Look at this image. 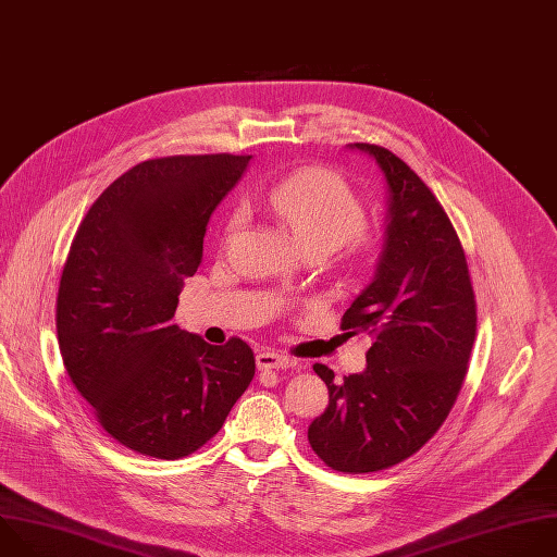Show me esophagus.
Segmentation results:
<instances>
[{"label": "esophagus", "mask_w": 557, "mask_h": 557, "mask_svg": "<svg viewBox=\"0 0 557 557\" xmlns=\"http://www.w3.org/2000/svg\"><path fill=\"white\" fill-rule=\"evenodd\" d=\"M256 362L262 372H269V369H288V367L297 364V360H293L290 356H284L280 351H260L256 356Z\"/></svg>", "instance_id": "esophagus-1"}]
</instances>
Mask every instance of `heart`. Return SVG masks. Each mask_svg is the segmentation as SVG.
I'll return each instance as SVG.
<instances>
[{"label":"heart","mask_w":557,"mask_h":557,"mask_svg":"<svg viewBox=\"0 0 557 557\" xmlns=\"http://www.w3.org/2000/svg\"><path fill=\"white\" fill-rule=\"evenodd\" d=\"M260 201L277 216L306 247H321L325 251L349 243L356 251L367 249L362 238L364 208L351 185L336 172L325 168L299 170L273 188H269ZM238 219H232L227 234L236 232Z\"/></svg>","instance_id":"obj_1"}]
</instances>
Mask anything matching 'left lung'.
<instances>
[{"instance_id": "left-lung-1", "label": "left lung", "mask_w": 557, "mask_h": 557, "mask_svg": "<svg viewBox=\"0 0 557 557\" xmlns=\"http://www.w3.org/2000/svg\"><path fill=\"white\" fill-rule=\"evenodd\" d=\"M374 157L387 181L385 247L369 284L345 310L347 336L369 334L367 369L334 383L314 362L330 403L308 442L332 470L379 472L418 453L446 422L468 374L476 301L459 236L429 185L392 150Z\"/></svg>"}]
</instances>
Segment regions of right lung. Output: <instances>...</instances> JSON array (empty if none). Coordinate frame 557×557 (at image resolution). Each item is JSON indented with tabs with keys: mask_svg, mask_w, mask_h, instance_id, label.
Segmentation results:
<instances>
[{
	"mask_svg": "<svg viewBox=\"0 0 557 557\" xmlns=\"http://www.w3.org/2000/svg\"><path fill=\"white\" fill-rule=\"evenodd\" d=\"M249 159L141 161L96 199L72 240L57 297L61 356L100 426L139 455H193L253 381L243 338L210 345L172 321L210 216Z\"/></svg>",
	"mask_w": 557,
	"mask_h": 557,
	"instance_id": "add662e5",
	"label": "right lung"
}]
</instances>
